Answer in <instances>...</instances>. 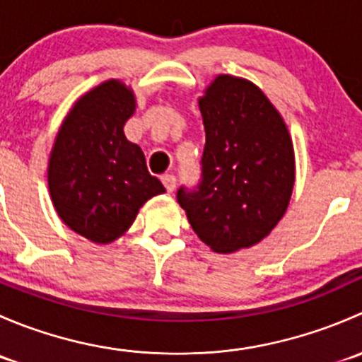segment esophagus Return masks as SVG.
<instances>
[{
  "label": "esophagus",
  "mask_w": 362,
  "mask_h": 362,
  "mask_svg": "<svg viewBox=\"0 0 362 362\" xmlns=\"http://www.w3.org/2000/svg\"><path fill=\"white\" fill-rule=\"evenodd\" d=\"M160 180H163L164 187H166L168 192L175 191V185H177V178H175L173 175H163V178H160Z\"/></svg>",
  "instance_id": "1"
}]
</instances>
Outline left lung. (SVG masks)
Masks as SVG:
<instances>
[{
	"instance_id": "1",
	"label": "left lung",
	"mask_w": 362,
	"mask_h": 362,
	"mask_svg": "<svg viewBox=\"0 0 362 362\" xmlns=\"http://www.w3.org/2000/svg\"><path fill=\"white\" fill-rule=\"evenodd\" d=\"M206 144L198 191L177 199L203 243L218 254L249 249L273 231L296 180L289 129L247 78L217 75L198 100Z\"/></svg>"
}]
</instances>
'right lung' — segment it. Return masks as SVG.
I'll list each match as a JSON object with an SVG mask.
<instances>
[{
    "mask_svg": "<svg viewBox=\"0 0 362 362\" xmlns=\"http://www.w3.org/2000/svg\"><path fill=\"white\" fill-rule=\"evenodd\" d=\"M134 110L133 89L105 80L69 108L50 151L47 180L57 215L101 245L120 238L138 210L166 191L148 173L141 148L124 134Z\"/></svg>",
    "mask_w": 362,
    "mask_h": 362,
    "instance_id": "obj_1",
    "label": "right lung"
}]
</instances>
